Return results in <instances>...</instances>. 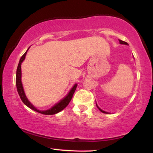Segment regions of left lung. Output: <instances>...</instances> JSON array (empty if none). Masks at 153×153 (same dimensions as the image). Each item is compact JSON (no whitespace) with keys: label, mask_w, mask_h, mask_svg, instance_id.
<instances>
[{"label":"left lung","mask_w":153,"mask_h":153,"mask_svg":"<svg viewBox=\"0 0 153 153\" xmlns=\"http://www.w3.org/2000/svg\"><path fill=\"white\" fill-rule=\"evenodd\" d=\"M118 40H119V42H120V44H123V45H127V42H124V41H122V40H120V39H118ZM96 105H97V104H96ZM97 107L98 108H99L100 111H101V112L104 113V114H108L107 112H105V111H102V110L101 109V108H100L99 107H98V106H97Z\"/></svg>","instance_id":"left-lung-1"}]
</instances>
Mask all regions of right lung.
Returning <instances> with one entry per match:
<instances>
[{
    "label": "right lung",
    "mask_w": 153,
    "mask_h": 153,
    "mask_svg": "<svg viewBox=\"0 0 153 153\" xmlns=\"http://www.w3.org/2000/svg\"><path fill=\"white\" fill-rule=\"evenodd\" d=\"M27 50L26 52H25V53L22 56L21 59L19 60V62L18 64V67H17V70H16V89H17L18 93L19 95V97L22 100V101L24 102V103L26 104V105L29 107L33 111H35L40 113L42 114H45V115H53L57 114V113L61 111L62 110H63L68 105V104L70 103V102L72 100V98L73 97V95H74L75 91H76L77 84H75L72 90L70 91V93H68V95L66 96L64 99H62L61 101L58 102V104H56V105H54L53 107H51L49 109H48L47 111H39L38 109H37L32 104L30 103V102L28 101V99H27L26 95H25L24 91V88H23V85L22 83V80H21V77H22V70H21V65H22V62L24 61V60L25 59V57H26V55L27 53Z\"/></svg>",
    "instance_id": "obj_1"
}]
</instances>
